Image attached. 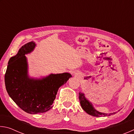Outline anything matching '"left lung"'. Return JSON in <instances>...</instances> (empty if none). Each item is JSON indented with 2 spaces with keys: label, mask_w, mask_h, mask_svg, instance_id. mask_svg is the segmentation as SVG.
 Wrapping results in <instances>:
<instances>
[{
  "label": "left lung",
  "mask_w": 134,
  "mask_h": 134,
  "mask_svg": "<svg viewBox=\"0 0 134 134\" xmlns=\"http://www.w3.org/2000/svg\"><path fill=\"white\" fill-rule=\"evenodd\" d=\"M79 98L80 100V103L81 108L85 112L92 116H96V117H102V116H110V115L115 114L116 112H113L110 113H106L103 112H100L98 110H97L96 109L94 108L93 104L86 98L85 94L84 93L80 92L79 94ZM119 111V110H118Z\"/></svg>",
  "instance_id": "obj_1"
}]
</instances>
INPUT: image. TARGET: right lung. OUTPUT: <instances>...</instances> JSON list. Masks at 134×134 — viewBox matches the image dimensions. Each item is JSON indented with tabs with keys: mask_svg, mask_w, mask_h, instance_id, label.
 Instances as JSON below:
<instances>
[{
	"mask_svg": "<svg viewBox=\"0 0 134 134\" xmlns=\"http://www.w3.org/2000/svg\"><path fill=\"white\" fill-rule=\"evenodd\" d=\"M35 47L34 41L23 45L9 60L4 75L8 94L21 109L30 114L51 109L58 89L72 77L69 72L51 73L39 79L29 77L25 55L33 51Z\"/></svg>",
	"mask_w": 134,
	"mask_h": 134,
	"instance_id": "obj_1",
	"label": "right lung"
}]
</instances>
